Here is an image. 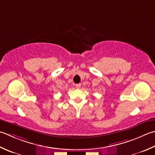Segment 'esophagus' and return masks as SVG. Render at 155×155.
Returning <instances> with one entry per match:
<instances>
[{"label":"esophagus","instance_id":"1","mask_svg":"<svg viewBox=\"0 0 155 155\" xmlns=\"http://www.w3.org/2000/svg\"><path fill=\"white\" fill-rule=\"evenodd\" d=\"M75 87H76V88H77V89H80L81 87V84H77L75 85Z\"/></svg>","mask_w":155,"mask_h":155}]
</instances>
